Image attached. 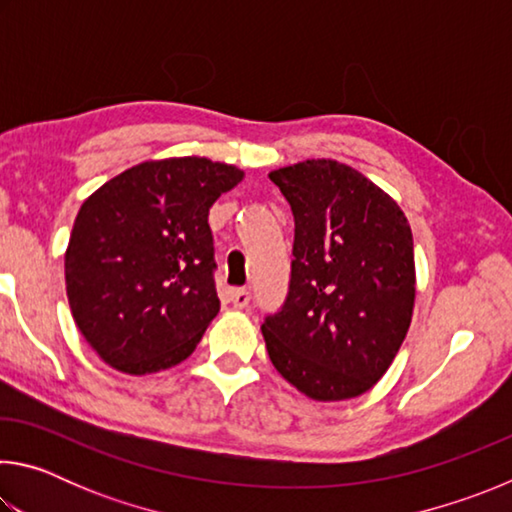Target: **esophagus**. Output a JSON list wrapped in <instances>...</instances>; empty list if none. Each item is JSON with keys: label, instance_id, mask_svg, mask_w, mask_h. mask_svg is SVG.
<instances>
[{"label": "esophagus", "instance_id": "34e87169", "mask_svg": "<svg viewBox=\"0 0 512 512\" xmlns=\"http://www.w3.org/2000/svg\"><path fill=\"white\" fill-rule=\"evenodd\" d=\"M230 302L235 305V309H246L250 305V291L248 289H232Z\"/></svg>", "mask_w": 512, "mask_h": 512}]
</instances>
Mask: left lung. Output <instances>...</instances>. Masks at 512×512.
I'll use <instances>...</instances> for the list:
<instances>
[{"label": "left lung", "instance_id": "1", "mask_svg": "<svg viewBox=\"0 0 512 512\" xmlns=\"http://www.w3.org/2000/svg\"><path fill=\"white\" fill-rule=\"evenodd\" d=\"M296 221L289 296L262 334L275 370L316 402L352 400L391 368L415 305L413 235L391 196L336 160L268 173Z\"/></svg>", "mask_w": 512, "mask_h": 512}]
</instances>
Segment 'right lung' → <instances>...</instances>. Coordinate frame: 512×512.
I'll use <instances>...</instances> for the list:
<instances>
[{"label":"right lung","mask_w":512,"mask_h":512,"mask_svg":"<svg viewBox=\"0 0 512 512\" xmlns=\"http://www.w3.org/2000/svg\"><path fill=\"white\" fill-rule=\"evenodd\" d=\"M244 180L198 155L149 160L85 198L65 253L72 316L126 375L178 366L219 314L207 214Z\"/></svg>","instance_id":"right-lung-1"}]
</instances>
